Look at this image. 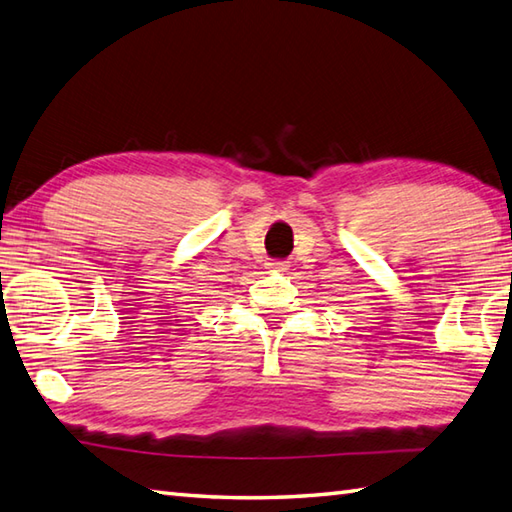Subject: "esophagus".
Listing matches in <instances>:
<instances>
[{"instance_id":"34e87169","label":"esophagus","mask_w":512,"mask_h":512,"mask_svg":"<svg viewBox=\"0 0 512 512\" xmlns=\"http://www.w3.org/2000/svg\"><path fill=\"white\" fill-rule=\"evenodd\" d=\"M268 268L275 270V273H284L288 266H286V262H268Z\"/></svg>"}]
</instances>
